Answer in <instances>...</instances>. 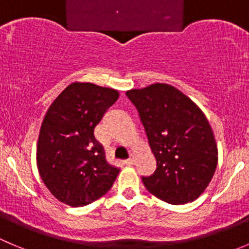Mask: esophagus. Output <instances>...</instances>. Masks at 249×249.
Listing matches in <instances>:
<instances>
[{
    "label": "esophagus",
    "instance_id": "1",
    "mask_svg": "<svg viewBox=\"0 0 249 249\" xmlns=\"http://www.w3.org/2000/svg\"><path fill=\"white\" fill-rule=\"evenodd\" d=\"M134 161H136V155L134 154H131L128 158V160H126V164L127 165H133Z\"/></svg>",
    "mask_w": 249,
    "mask_h": 249
}]
</instances>
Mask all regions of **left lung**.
<instances>
[{
  "label": "left lung",
  "mask_w": 249,
  "mask_h": 249,
  "mask_svg": "<svg viewBox=\"0 0 249 249\" xmlns=\"http://www.w3.org/2000/svg\"><path fill=\"white\" fill-rule=\"evenodd\" d=\"M126 95L138 110L156 170L142 177L145 188L170 204L197 199L217 166V145L209 121L177 88L155 83Z\"/></svg>",
  "instance_id": "left-lung-1"
}]
</instances>
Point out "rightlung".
Returning <instances> with one entry per match:
<instances>
[{"mask_svg":"<svg viewBox=\"0 0 249 249\" xmlns=\"http://www.w3.org/2000/svg\"><path fill=\"white\" fill-rule=\"evenodd\" d=\"M118 95L112 88L74 82L47 108L37 138L36 166L46 188L63 204L84 207L112 187L120 170L107 164L94 128Z\"/></svg>","mask_w":249,"mask_h":249,"instance_id":"1","label":"right lung"}]
</instances>
